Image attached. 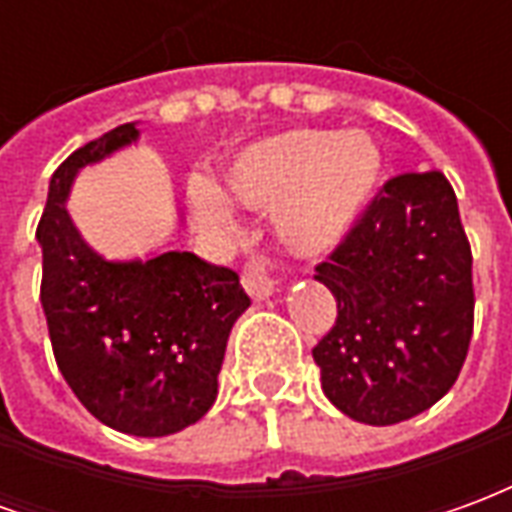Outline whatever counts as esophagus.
<instances>
[{
	"mask_svg": "<svg viewBox=\"0 0 512 512\" xmlns=\"http://www.w3.org/2000/svg\"><path fill=\"white\" fill-rule=\"evenodd\" d=\"M241 282H244L246 293H249L255 301L268 299V296L274 293V279H271V274H268L266 260H260V257H252V260L246 263Z\"/></svg>",
	"mask_w": 512,
	"mask_h": 512,
	"instance_id": "34e87169",
	"label": "esophagus"
}]
</instances>
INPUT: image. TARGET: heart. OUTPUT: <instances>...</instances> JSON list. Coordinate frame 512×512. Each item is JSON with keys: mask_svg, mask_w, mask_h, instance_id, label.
Wrapping results in <instances>:
<instances>
[{"mask_svg": "<svg viewBox=\"0 0 512 512\" xmlns=\"http://www.w3.org/2000/svg\"><path fill=\"white\" fill-rule=\"evenodd\" d=\"M384 169L381 147L365 131L296 128L249 145L224 172V191L244 208L277 211V238L288 252L318 257L351 233ZM191 200L205 219H222L208 186Z\"/></svg>", "mask_w": 512, "mask_h": 512, "instance_id": "heart-1", "label": "heart"}]
</instances>
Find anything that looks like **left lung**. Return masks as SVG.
<instances>
[{
	"instance_id": "obj_1",
	"label": "left lung",
	"mask_w": 512,
	"mask_h": 512,
	"mask_svg": "<svg viewBox=\"0 0 512 512\" xmlns=\"http://www.w3.org/2000/svg\"><path fill=\"white\" fill-rule=\"evenodd\" d=\"M315 279L337 321L312 348L326 397L365 425H395L450 392L474 326L472 246L441 172L386 180Z\"/></svg>"
}]
</instances>
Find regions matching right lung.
I'll return each instance as SVG.
<instances>
[{
	"label": "right lung",
	"mask_w": 512,
	"mask_h": 512,
	"mask_svg": "<svg viewBox=\"0 0 512 512\" xmlns=\"http://www.w3.org/2000/svg\"><path fill=\"white\" fill-rule=\"evenodd\" d=\"M136 139V123L112 128L51 175L38 224L40 304L57 367L82 406L120 433L169 436L213 406L227 337L249 296L233 268L191 252L123 263L84 244L65 205L73 178Z\"/></svg>",
	"instance_id": "1"
}]
</instances>
